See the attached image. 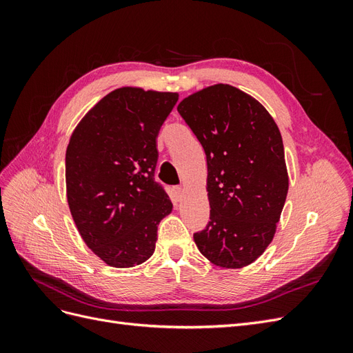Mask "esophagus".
Here are the masks:
<instances>
[{
	"label": "esophagus",
	"mask_w": 353,
	"mask_h": 353,
	"mask_svg": "<svg viewBox=\"0 0 353 353\" xmlns=\"http://www.w3.org/2000/svg\"><path fill=\"white\" fill-rule=\"evenodd\" d=\"M175 193L178 197H183L184 193H185V187L184 185H179V187H175Z\"/></svg>",
	"instance_id": "1"
}]
</instances>
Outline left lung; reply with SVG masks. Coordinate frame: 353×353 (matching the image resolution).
<instances>
[{
    "label": "left lung",
    "instance_id": "8db88e82",
    "mask_svg": "<svg viewBox=\"0 0 353 353\" xmlns=\"http://www.w3.org/2000/svg\"><path fill=\"white\" fill-rule=\"evenodd\" d=\"M178 112L208 160L210 221L194 241L213 265L243 268L272 241L285 203L279 126L258 100L227 83L188 95Z\"/></svg>",
    "mask_w": 353,
    "mask_h": 353
}]
</instances>
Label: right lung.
I'll use <instances>...</instances> for the list:
<instances>
[{
  "mask_svg": "<svg viewBox=\"0 0 353 353\" xmlns=\"http://www.w3.org/2000/svg\"><path fill=\"white\" fill-rule=\"evenodd\" d=\"M176 92L123 87L83 116L66 150V193L85 244L114 268L154 252L157 225L172 201L154 181L156 138Z\"/></svg>",
  "mask_w": 353,
  "mask_h": 353,
  "instance_id": "1",
  "label": "right lung"
}]
</instances>
